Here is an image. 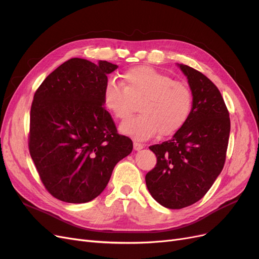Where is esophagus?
Segmentation results:
<instances>
[{"instance_id": "obj_1", "label": "esophagus", "mask_w": 259, "mask_h": 259, "mask_svg": "<svg viewBox=\"0 0 259 259\" xmlns=\"http://www.w3.org/2000/svg\"><path fill=\"white\" fill-rule=\"evenodd\" d=\"M144 147H145V145L134 142V149H135V150H140V149H143Z\"/></svg>"}]
</instances>
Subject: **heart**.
<instances>
[{"mask_svg":"<svg viewBox=\"0 0 259 259\" xmlns=\"http://www.w3.org/2000/svg\"><path fill=\"white\" fill-rule=\"evenodd\" d=\"M124 85L109 81L103 92L105 107L116 119L132 114L133 100L143 101L139 114L121 125V132L135 139L146 140L161 133L174 135L189 120L193 108L191 90L173 77L149 66L128 69L123 74Z\"/></svg>","mask_w":259,"mask_h":259,"instance_id":"b5f03b06","label":"heart"}]
</instances>
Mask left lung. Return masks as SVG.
Wrapping results in <instances>:
<instances>
[{"label": "left lung", "instance_id": "obj_1", "mask_svg": "<svg viewBox=\"0 0 259 259\" xmlns=\"http://www.w3.org/2000/svg\"><path fill=\"white\" fill-rule=\"evenodd\" d=\"M179 67L192 92V112L170 140L149 147L156 164L146 175L152 198L170 209L192 205L206 194L225 165L230 134L229 111L217 86L198 70Z\"/></svg>", "mask_w": 259, "mask_h": 259}]
</instances>
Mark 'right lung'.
Here are the masks:
<instances>
[{
  "label": "right lung",
  "mask_w": 259,
  "mask_h": 259,
  "mask_svg": "<svg viewBox=\"0 0 259 259\" xmlns=\"http://www.w3.org/2000/svg\"><path fill=\"white\" fill-rule=\"evenodd\" d=\"M117 68L71 58L34 93L28 146L42 184L68 203L92 201L104 191L115 164L133 150L104 106L107 74Z\"/></svg>",
  "instance_id": "obj_1"
}]
</instances>
